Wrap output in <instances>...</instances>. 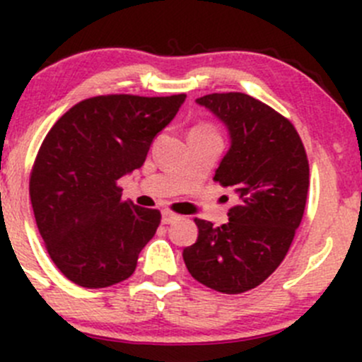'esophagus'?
I'll list each match as a JSON object with an SVG mask.
<instances>
[{
	"label": "esophagus",
	"instance_id": "1",
	"mask_svg": "<svg viewBox=\"0 0 362 362\" xmlns=\"http://www.w3.org/2000/svg\"><path fill=\"white\" fill-rule=\"evenodd\" d=\"M177 221H180V215L173 214V211H170V210L163 211V222H164V224H173V222H177Z\"/></svg>",
	"mask_w": 362,
	"mask_h": 362
}]
</instances>
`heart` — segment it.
I'll return each instance as SVG.
<instances>
[{
  "instance_id": "1",
  "label": "heart",
  "mask_w": 362,
  "mask_h": 362,
  "mask_svg": "<svg viewBox=\"0 0 362 362\" xmlns=\"http://www.w3.org/2000/svg\"><path fill=\"white\" fill-rule=\"evenodd\" d=\"M199 129H210V127H204V126H199Z\"/></svg>"
}]
</instances>
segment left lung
I'll return each instance as SVG.
<instances>
[{"label": "left lung", "mask_w": 362, "mask_h": 362, "mask_svg": "<svg viewBox=\"0 0 362 362\" xmlns=\"http://www.w3.org/2000/svg\"><path fill=\"white\" fill-rule=\"evenodd\" d=\"M196 103L228 127L231 147L214 180L235 189L238 203L218 228L196 218L198 240L184 261L203 286L240 294L264 282L289 252L305 214L308 159L291 120L249 94L214 93Z\"/></svg>", "instance_id": "left-lung-1"}]
</instances>
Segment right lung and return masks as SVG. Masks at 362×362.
Here are the masks:
<instances>
[{
	"label": "right lung",
	"instance_id": "right-lung-1",
	"mask_svg": "<svg viewBox=\"0 0 362 362\" xmlns=\"http://www.w3.org/2000/svg\"><path fill=\"white\" fill-rule=\"evenodd\" d=\"M184 101L185 94L89 98L47 133L29 196L50 259L76 286L101 289L133 275L160 214L122 202L117 180L141 168Z\"/></svg>",
	"mask_w": 362,
	"mask_h": 362
}]
</instances>
